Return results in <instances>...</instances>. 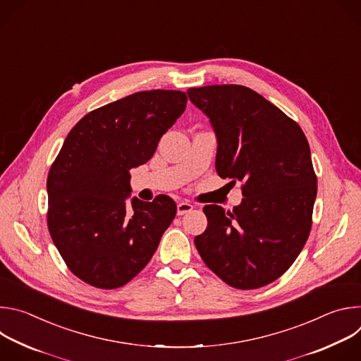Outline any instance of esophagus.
Instances as JSON below:
<instances>
[{"label": "esophagus", "instance_id": "34e87169", "mask_svg": "<svg viewBox=\"0 0 361 361\" xmlns=\"http://www.w3.org/2000/svg\"><path fill=\"white\" fill-rule=\"evenodd\" d=\"M192 209H194V205H192L191 202L181 201V202L177 204V214H178V216H184V214L192 212Z\"/></svg>", "mask_w": 361, "mask_h": 361}]
</instances>
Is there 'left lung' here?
I'll use <instances>...</instances> for the list:
<instances>
[{"label": "left lung", "instance_id": "8db88e82", "mask_svg": "<svg viewBox=\"0 0 361 361\" xmlns=\"http://www.w3.org/2000/svg\"><path fill=\"white\" fill-rule=\"evenodd\" d=\"M187 94L214 130L217 174L244 181V198L231 212L216 204L202 209L209 224L194 244L228 286H267L290 269L310 234L317 195L310 145L295 121L247 87Z\"/></svg>", "mask_w": 361, "mask_h": 361}]
</instances>
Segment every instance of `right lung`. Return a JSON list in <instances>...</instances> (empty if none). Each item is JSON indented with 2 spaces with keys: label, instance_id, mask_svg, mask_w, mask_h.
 <instances>
[{
  "label": "right lung",
  "instance_id": "1",
  "mask_svg": "<svg viewBox=\"0 0 361 361\" xmlns=\"http://www.w3.org/2000/svg\"><path fill=\"white\" fill-rule=\"evenodd\" d=\"M185 106V92L141 91L88 113L68 133L47 178V220L63 260L87 284H127L174 220L169 195L127 198L130 170L154 156Z\"/></svg>",
  "mask_w": 361,
  "mask_h": 361
}]
</instances>
